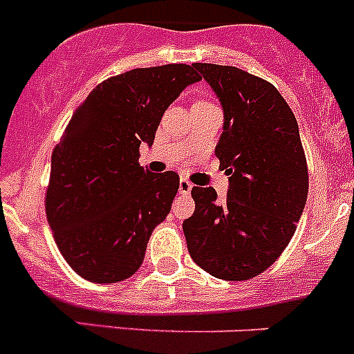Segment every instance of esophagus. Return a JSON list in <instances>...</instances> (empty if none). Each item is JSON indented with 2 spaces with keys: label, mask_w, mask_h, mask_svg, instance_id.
I'll list each match as a JSON object with an SVG mask.
<instances>
[{
  "label": "esophagus",
  "mask_w": 354,
  "mask_h": 354,
  "mask_svg": "<svg viewBox=\"0 0 354 354\" xmlns=\"http://www.w3.org/2000/svg\"><path fill=\"white\" fill-rule=\"evenodd\" d=\"M191 189H193V184H191L187 179H180V183H179V193H180V194H187Z\"/></svg>",
  "instance_id": "obj_1"
}]
</instances>
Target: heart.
<instances>
[{
	"label": "heart",
	"mask_w": 354,
	"mask_h": 354,
	"mask_svg": "<svg viewBox=\"0 0 354 354\" xmlns=\"http://www.w3.org/2000/svg\"><path fill=\"white\" fill-rule=\"evenodd\" d=\"M196 103H202V102H196Z\"/></svg>",
	"instance_id": "1"
}]
</instances>
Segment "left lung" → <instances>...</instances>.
<instances>
[{"label":"left lung","mask_w":354,"mask_h":354,"mask_svg":"<svg viewBox=\"0 0 354 354\" xmlns=\"http://www.w3.org/2000/svg\"><path fill=\"white\" fill-rule=\"evenodd\" d=\"M225 112L216 156L230 175L225 203L194 186L183 223L194 263L225 281L267 270L290 244L309 191L307 160L290 105L267 80L235 66L194 63Z\"/></svg>","instance_id":"obj_1"}]
</instances>
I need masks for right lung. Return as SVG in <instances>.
I'll return each instance as SVG.
<instances>
[{"label":"right lung","mask_w":354,"mask_h":354,"mask_svg":"<svg viewBox=\"0 0 354 354\" xmlns=\"http://www.w3.org/2000/svg\"><path fill=\"white\" fill-rule=\"evenodd\" d=\"M200 75L189 64L135 68L91 91L52 151L45 212L80 277L110 284L140 268L152 230L171 209L179 175L140 167L165 110Z\"/></svg>","instance_id":"right-lung-1"}]
</instances>
